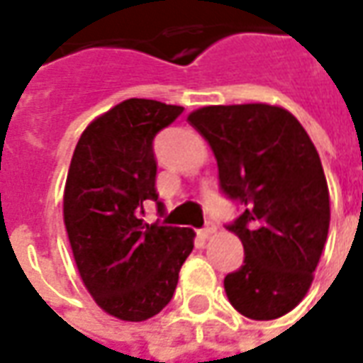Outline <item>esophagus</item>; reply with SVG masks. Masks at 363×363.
Returning a JSON list of instances; mask_svg holds the SVG:
<instances>
[{"instance_id": "obj_1", "label": "esophagus", "mask_w": 363, "mask_h": 363, "mask_svg": "<svg viewBox=\"0 0 363 363\" xmlns=\"http://www.w3.org/2000/svg\"><path fill=\"white\" fill-rule=\"evenodd\" d=\"M216 223H213V221H208V223H206L204 228H202V231H200V235L204 237V239H208V237H212L213 233H216Z\"/></svg>"}]
</instances>
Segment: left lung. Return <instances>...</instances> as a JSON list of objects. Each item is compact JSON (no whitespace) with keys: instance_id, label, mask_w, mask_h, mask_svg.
<instances>
[{"instance_id":"obj_1","label":"left lung","mask_w":363,"mask_h":363,"mask_svg":"<svg viewBox=\"0 0 363 363\" xmlns=\"http://www.w3.org/2000/svg\"><path fill=\"white\" fill-rule=\"evenodd\" d=\"M189 122L212 147L221 192L241 206L228 229L241 239L245 260L225 276V294L249 319H278L305 297L327 243L330 204L319 153L280 106H204Z\"/></svg>"}]
</instances>
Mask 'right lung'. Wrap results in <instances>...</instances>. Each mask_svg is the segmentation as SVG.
I'll return each instance as SVG.
<instances>
[{
	"mask_svg": "<svg viewBox=\"0 0 363 363\" xmlns=\"http://www.w3.org/2000/svg\"><path fill=\"white\" fill-rule=\"evenodd\" d=\"M182 106L128 99L93 120L75 145L64 190V223L75 264L96 305L122 320H145L165 307L194 231L142 220L165 206L155 190V135Z\"/></svg>",
	"mask_w": 363,
	"mask_h": 363,
	"instance_id": "right-lung-1",
	"label": "right lung"
}]
</instances>
